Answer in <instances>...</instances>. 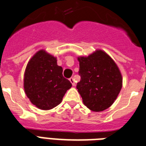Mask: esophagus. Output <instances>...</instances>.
Listing matches in <instances>:
<instances>
[{"instance_id": "34e87169", "label": "esophagus", "mask_w": 146, "mask_h": 146, "mask_svg": "<svg viewBox=\"0 0 146 146\" xmlns=\"http://www.w3.org/2000/svg\"><path fill=\"white\" fill-rule=\"evenodd\" d=\"M69 81H70V82H71V83L72 84V85L75 86V81H74V78H70Z\"/></svg>"}]
</instances>
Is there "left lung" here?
<instances>
[{
	"instance_id": "1",
	"label": "left lung",
	"mask_w": 146,
	"mask_h": 146,
	"mask_svg": "<svg viewBox=\"0 0 146 146\" xmlns=\"http://www.w3.org/2000/svg\"><path fill=\"white\" fill-rule=\"evenodd\" d=\"M78 59L81 81L76 88L84 104L95 112L107 109L113 104L122 88L123 79L117 65L101 50Z\"/></svg>"
}]
</instances>
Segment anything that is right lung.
<instances>
[{"label": "right lung", "mask_w": 146, "mask_h": 146, "mask_svg": "<svg viewBox=\"0 0 146 146\" xmlns=\"http://www.w3.org/2000/svg\"><path fill=\"white\" fill-rule=\"evenodd\" d=\"M57 60L46 51L36 53L28 62L24 74L25 93L33 104L50 110L62 102L72 83L65 78Z\"/></svg>", "instance_id": "right-lung-1"}]
</instances>
